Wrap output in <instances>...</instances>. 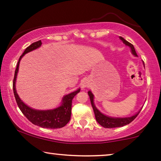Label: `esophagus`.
Returning a JSON list of instances; mask_svg holds the SVG:
<instances>
[{
    "mask_svg": "<svg viewBox=\"0 0 161 161\" xmlns=\"http://www.w3.org/2000/svg\"><path fill=\"white\" fill-rule=\"evenodd\" d=\"M89 86V83L87 80H84L81 82V89H84L85 88H87Z\"/></svg>",
    "mask_w": 161,
    "mask_h": 161,
    "instance_id": "obj_1",
    "label": "esophagus"
}]
</instances>
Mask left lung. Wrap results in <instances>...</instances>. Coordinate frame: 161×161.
<instances>
[{
	"mask_svg": "<svg viewBox=\"0 0 161 161\" xmlns=\"http://www.w3.org/2000/svg\"><path fill=\"white\" fill-rule=\"evenodd\" d=\"M119 39L122 41V42L125 44L126 46H128V47L130 48L131 53L133 56H138L137 53H136L135 48H134L133 45H132L131 43L128 42L125 40V39L122 36H119ZM88 94H89L90 101H91L92 106L93 108L94 115H95V118L97 122L99 124H100L101 126H103L105 128H114V127H119L125 126V125H128L131 122L135 119L136 116L138 115V114L140 113V111H138L137 113L134 114V115L131 116H128V117H111V116H108L105 115L104 114L101 113V112L99 111V110L97 108L94 103V94H92L91 91L88 92Z\"/></svg>",
	"mask_w": 161,
	"mask_h": 161,
	"instance_id": "8db88e82",
	"label": "left lung"
}]
</instances>
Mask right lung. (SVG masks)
<instances>
[{"mask_svg":"<svg viewBox=\"0 0 161 161\" xmlns=\"http://www.w3.org/2000/svg\"><path fill=\"white\" fill-rule=\"evenodd\" d=\"M41 40L32 43L31 45L26 48L25 51L23 52V55L19 57L17 68L14 72V80H13V91H14V97L17 103V105H18L19 108L20 109L22 113L33 124L35 125H38L39 127H43V128H61V127H64L70 120L72 99L74 98V97L77 94L80 92V89H78L76 91L66 94V95L63 97L61 105L58 107L50 110H36L28 106L27 105L25 104L22 101L17 93L16 86H15V84H16L17 72H18L19 70V61H20L21 58H23L24 55L37 49V48L41 47Z\"/></svg>","mask_w":161,"mask_h":161,"instance_id":"1","label":"right lung"}]
</instances>
